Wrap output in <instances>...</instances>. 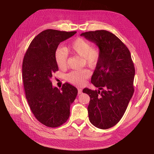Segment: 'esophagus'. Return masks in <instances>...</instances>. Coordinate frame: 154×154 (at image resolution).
Listing matches in <instances>:
<instances>
[{
    "instance_id": "1",
    "label": "esophagus",
    "mask_w": 154,
    "mask_h": 154,
    "mask_svg": "<svg viewBox=\"0 0 154 154\" xmlns=\"http://www.w3.org/2000/svg\"><path fill=\"white\" fill-rule=\"evenodd\" d=\"M82 93V89H81V88H78V94H81Z\"/></svg>"
}]
</instances>
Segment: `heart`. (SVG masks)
<instances>
[{"label":"heart","mask_w":154,"mask_h":154,"mask_svg":"<svg viewBox=\"0 0 154 154\" xmlns=\"http://www.w3.org/2000/svg\"><path fill=\"white\" fill-rule=\"evenodd\" d=\"M67 51L72 54H75L82 57L85 64L90 67L96 66L100 59V50L97 46H92L89 41L82 38L73 40L66 48ZM67 53L62 48H59L55 54V59L57 66L63 68L66 66ZM91 72L87 69L72 71L67 75V80L71 83L79 85L90 76Z\"/></svg>","instance_id":"1"}]
</instances>
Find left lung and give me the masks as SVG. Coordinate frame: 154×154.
Here are the masks:
<instances>
[{"instance_id": "1", "label": "left lung", "mask_w": 154, "mask_h": 154, "mask_svg": "<svg viewBox=\"0 0 154 154\" xmlns=\"http://www.w3.org/2000/svg\"><path fill=\"white\" fill-rule=\"evenodd\" d=\"M80 35L100 50V59L91 78V83L99 90L85 88L83 92L91 99L90 122L97 128L107 129L120 120L132 97L134 66L128 47L110 32L89 31Z\"/></svg>"}]
</instances>
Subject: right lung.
Instances as JSON below:
<instances>
[{"label":"right lung","instance_id":"1","mask_svg":"<svg viewBox=\"0 0 154 154\" xmlns=\"http://www.w3.org/2000/svg\"><path fill=\"white\" fill-rule=\"evenodd\" d=\"M76 33L48 29L31 42L23 57L22 77L26 99L36 119L50 128L64 124L78 90L66 83L61 90L52 85L54 72L59 70L55 54L61 42Z\"/></svg>","mask_w":154,"mask_h":154}]
</instances>
